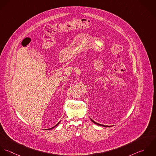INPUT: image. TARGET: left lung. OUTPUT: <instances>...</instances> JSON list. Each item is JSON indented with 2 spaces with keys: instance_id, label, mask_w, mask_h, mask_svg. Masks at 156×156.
<instances>
[{
  "instance_id": "8db88e82",
  "label": "left lung",
  "mask_w": 156,
  "mask_h": 156,
  "mask_svg": "<svg viewBox=\"0 0 156 156\" xmlns=\"http://www.w3.org/2000/svg\"><path fill=\"white\" fill-rule=\"evenodd\" d=\"M90 120L94 122V124H95L98 125H99V126H106V125H104L99 124H98V123H97V122H94V121H93L91 118H90Z\"/></svg>"
}]
</instances>
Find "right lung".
Listing matches in <instances>:
<instances>
[{"mask_svg": "<svg viewBox=\"0 0 156 156\" xmlns=\"http://www.w3.org/2000/svg\"><path fill=\"white\" fill-rule=\"evenodd\" d=\"M60 122H58V124H57L56 125H55V126H53V127H52V128H49V129H47V130H49V129H53V128H55V126H57V125H58L59 124V123H60Z\"/></svg>", "mask_w": 156, "mask_h": 156, "instance_id": "add662e5", "label": "right lung"}]
</instances>
